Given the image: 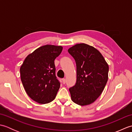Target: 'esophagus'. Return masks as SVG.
<instances>
[{
  "mask_svg": "<svg viewBox=\"0 0 132 132\" xmlns=\"http://www.w3.org/2000/svg\"><path fill=\"white\" fill-rule=\"evenodd\" d=\"M62 83H63V84H65V83H66V79H64V78H63V79H62Z\"/></svg>",
  "mask_w": 132,
  "mask_h": 132,
  "instance_id": "34e87169",
  "label": "esophagus"
}]
</instances>
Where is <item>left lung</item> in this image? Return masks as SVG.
Segmentation results:
<instances>
[{"instance_id":"left-lung-1","label":"left lung","mask_w":132,"mask_h":132,"mask_svg":"<svg viewBox=\"0 0 132 132\" xmlns=\"http://www.w3.org/2000/svg\"><path fill=\"white\" fill-rule=\"evenodd\" d=\"M77 65V82L69 88L72 102L79 105L93 103L104 89L108 64L100 52L89 45L77 44L68 49Z\"/></svg>"}]
</instances>
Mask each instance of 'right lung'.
<instances>
[{"label": "right lung", "mask_w": 132, "mask_h": 132, "mask_svg": "<svg viewBox=\"0 0 132 132\" xmlns=\"http://www.w3.org/2000/svg\"><path fill=\"white\" fill-rule=\"evenodd\" d=\"M62 49L61 46H42L28 55L21 64L20 71L24 88L38 103H49L55 98L60 83L55 76L54 60Z\"/></svg>", "instance_id": "add662e5"}]
</instances>
